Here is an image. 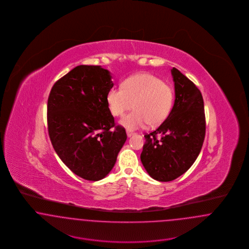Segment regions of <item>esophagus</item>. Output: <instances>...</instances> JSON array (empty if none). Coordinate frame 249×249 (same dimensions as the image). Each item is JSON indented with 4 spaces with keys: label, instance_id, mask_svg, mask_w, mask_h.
Listing matches in <instances>:
<instances>
[{
    "label": "esophagus",
    "instance_id": "34e87169",
    "mask_svg": "<svg viewBox=\"0 0 249 249\" xmlns=\"http://www.w3.org/2000/svg\"><path fill=\"white\" fill-rule=\"evenodd\" d=\"M126 132H127V136H128V138H130V137H131V136L134 134L132 131H130V130H127Z\"/></svg>",
    "mask_w": 249,
    "mask_h": 249
}]
</instances>
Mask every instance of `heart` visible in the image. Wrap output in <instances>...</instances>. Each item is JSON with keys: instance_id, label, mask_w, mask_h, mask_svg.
Wrapping results in <instances>:
<instances>
[{"instance_id": "1", "label": "heart", "mask_w": 249, "mask_h": 249, "mask_svg": "<svg viewBox=\"0 0 249 249\" xmlns=\"http://www.w3.org/2000/svg\"><path fill=\"white\" fill-rule=\"evenodd\" d=\"M110 113L121 117L134 107V111L119 120V125L128 130L157 126L169 116L174 104V90L153 74L141 72L128 77L122 87L111 88L107 95Z\"/></svg>"}]
</instances>
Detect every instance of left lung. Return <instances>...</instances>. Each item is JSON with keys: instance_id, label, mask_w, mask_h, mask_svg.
Here are the masks:
<instances>
[{"instance_id": "left-lung-1", "label": "left lung", "mask_w": 249, "mask_h": 249, "mask_svg": "<svg viewBox=\"0 0 249 249\" xmlns=\"http://www.w3.org/2000/svg\"><path fill=\"white\" fill-rule=\"evenodd\" d=\"M175 103L157 130L145 134L141 161L151 178L173 181L186 173L201 152L205 136L204 106L201 91L177 68L171 70ZM157 135H160L158 140Z\"/></svg>"}]
</instances>
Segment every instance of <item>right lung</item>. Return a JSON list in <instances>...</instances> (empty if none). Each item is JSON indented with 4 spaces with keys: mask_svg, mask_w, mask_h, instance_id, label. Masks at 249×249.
<instances>
[{
    "mask_svg": "<svg viewBox=\"0 0 249 249\" xmlns=\"http://www.w3.org/2000/svg\"><path fill=\"white\" fill-rule=\"evenodd\" d=\"M111 72L102 66L79 65L58 80L48 101L50 141L73 174L99 181L111 172L127 140L115 127L107 102L113 88Z\"/></svg>",
    "mask_w": 249,
    "mask_h": 249,
    "instance_id": "obj_1",
    "label": "right lung"
}]
</instances>
